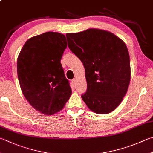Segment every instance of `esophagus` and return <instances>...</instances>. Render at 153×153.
<instances>
[{
	"mask_svg": "<svg viewBox=\"0 0 153 153\" xmlns=\"http://www.w3.org/2000/svg\"><path fill=\"white\" fill-rule=\"evenodd\" d=\"M71 83H72V84L73 85H75L76 84V79H73L71 80Z\"/></svg>",
	"mask_w": 153,
	"mask_h": 153,
	"instance_id": "obj_1",
	"label": "esophagus"
}]
</instances>
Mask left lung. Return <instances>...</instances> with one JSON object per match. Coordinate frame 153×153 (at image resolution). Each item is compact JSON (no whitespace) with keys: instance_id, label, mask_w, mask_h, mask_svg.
I'll return each mask as SVG.
<instances>
[{"instance_id":"obj_1","label":"left lung","mask_w":153,"mask_h":153,"mask_svg":"<svg viewBox=\"0 0 153 153\" xmlns=\"http://www.w3.org/2000/svg\"><path fill=\"white\" fill-rule=\"evenodd\" d=\"M66 37L69 49L85 68L88 88L82 95L83 100L96 114L112 112L123 101L130 84L126 45L113 33L98 29L67 33Z\"/></svg>"}]
</instances>
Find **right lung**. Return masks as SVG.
Returning <instances> with one entry per match:
<instances>
[{"instance_id":"add662e5","label":"right lung","mask_w":153,"mask_h":153,"mask_svg":"<svg viewBox=\"0 0 153 153\" xmlns=\"http://www.w3.org/2000/svg\"><path fill=\"white\" fill-rule=\"evenodd\" d=\"M66 48L64 35L47 32L27 40L19 55L17 74L22 92L44 114L59 112L71 94L60 62Z\"/></svg>"}]
</instances>
